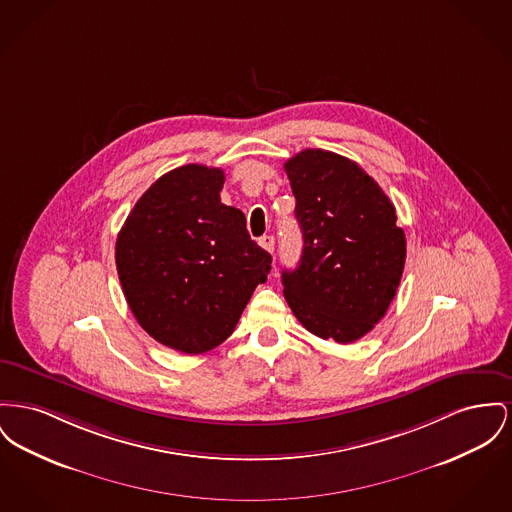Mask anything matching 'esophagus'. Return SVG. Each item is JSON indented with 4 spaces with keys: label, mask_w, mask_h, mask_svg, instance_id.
<instances>
[{
    "label": "esophagus",
    "mask_w": 512,
    "mask_h": 512,
    "mask_svg": "<svg viewBox=\"0 0 512 512\" xmlns=\"http://www.w3.org/2000/svg\"><path fill=\"white\" fill-rule=\"evenodd\" d=\"M259 245H261L263 249H267L269 253H272V251H274V238H272V236H263V238L259 240Z\"/></svg>",
    "instance_id": "obj_1"
}]
</instances>
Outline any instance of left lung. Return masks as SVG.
<instances>
[{
    "label": "left lung",
    "mask_w": 512,
    "mask_h": 512,
    "mask_svg": "<svg viewBox=\"0 0 512 512\" xmlns=\"http://www.w3.org/2000/svg\"><path fill=\"white\" fill-rule=\"evenodd\" d=\"M284 170L303 236L300 263L282 272L284 298L319 338L350 344L387 313L406 261L391 199L356 162L305 149Z\"/></svg>",
    "instance_id": "1"
}]
</instances>
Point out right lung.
<instances>
[{
	"label": "right lung",
	"mask_w": 512,
	"mask_h": 512,
	"mask_svg": "<svg viewBox=\"0 0 512 512\" xmlns=\"http://www.w3.org/2000/svg\"><path fill=\"white\" fill-rule=\"evenodd\" d=\"M224 172L180 166L152 183L116 241L123 296L160 344L205 354L240 321L272 257L249 238L245 214L220 201Z\"/></svg>",
	"instance_id": "right-lung-1"
}]
</instances>
